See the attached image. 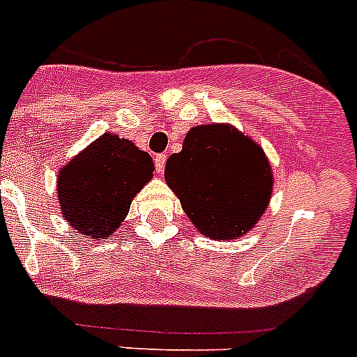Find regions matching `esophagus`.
<instances>
[{"mask_svg":"<svg viewBox=\"0 0 357 357\" xmlns=\"http://www.w3.org/2000/svg\"><path fill=\"white\" fill-rule=\"evenodd\" d=\"M165 163H167V155L165 154H155L154 165H155V172L161 174L165 170Z\"/></svg>","mask_w":357,"mask_h":357,"instance_id":"1","label":"esophagus"}]
</instances>
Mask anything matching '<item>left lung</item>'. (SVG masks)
Masks as SVG:
<instances>
[{"label": "left lung", "mask_w": 357, "mask_h": 357, "mask_svg": "<svg viewBox=\"0 0 357 357\" xmlns=\"http://www.w3.org/2000/svg\"><path fill=\"white\" fill-rule=\"evenodd\" d=\"M167 185L203 236L238 239L254 229L272 196L265 152L232 125H199L165 167Z\"/></svg>", "instance_id": "left-lung-1"}]
</instances>
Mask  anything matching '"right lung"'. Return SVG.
I'll use <instances>...</instances> for the list:
<instances>
[{
    "label": "right lung",
    "instance_id": "obj_1",
    "mask_svg": "<svg viewBox=\"0 0 357 357\" xmlns=\"http://www.w3.org/2000/svg\"><path fill=\"white\" fill-rule=\"evenodd\" d=\"M152 172L146 152L116 134H103L59 170L63 218L91 241L110 238Z\"/></svg>",
    "mask_w": 357,
    "mask_h": 357
}]
</instances>
